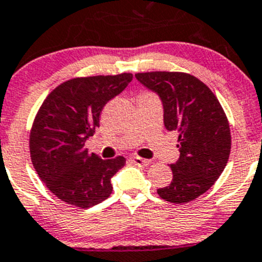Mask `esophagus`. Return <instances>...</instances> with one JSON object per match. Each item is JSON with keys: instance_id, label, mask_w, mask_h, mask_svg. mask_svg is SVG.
I'll use <instances>...</instances> for the list:
<instances>
[{"instance_id": "obj_1", "label": "esophagus", "mask_w": 262, "mask_h": 262, "mask_svg": "<svg viewBox=\"0 0 262 262\" xmlns=\"http://www.w3.org/2000/svg\"><path fill=\"white\" fill-rule=\"evenodd\" d=\"M134 164L139 165V167H147V165L151 164V160H147V159H142V158H138V156H134L132 158Z\"/></svg>"}]
</instances>
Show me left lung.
<instances>
[{
	"label": "left lung",
	"instance_id": "1",
	"mask_svg": "<svg viewBox=\"0 0 262 262\" xmlns=\"http://www.w3.org/2000/svg\"><path fill=\"white\" fill-rule=\"evenodd\" d=\"M160 98L167 130L178 132L180 158L170 164L173 180L158 189L161 199L183 204L213 186L229 160V121L216 95L199 79L182 72L136 73Z\"/></svg>",
	"mask_w": 262,
	"mask_h": 262
}]
</instances>
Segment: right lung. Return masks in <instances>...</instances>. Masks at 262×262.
<instances>
[{"label":"right lung","mask_w":262,"mask_h":262,"mask_svg":"<svg viewBox=\"0 0 262 262\" xmlns=\"http://www.w3.org/2000/svg\"><path fill=\"white\" fill-rule=\"evenodd\" d=\"M132 73L68 80L48 95L29 136L32 164L49 190L63 202L90 208L111 195V178L125 158H98L85 142L99 126L107 102L123 92Z\"/></svg>","instance_id":"1"}]
</instances>
